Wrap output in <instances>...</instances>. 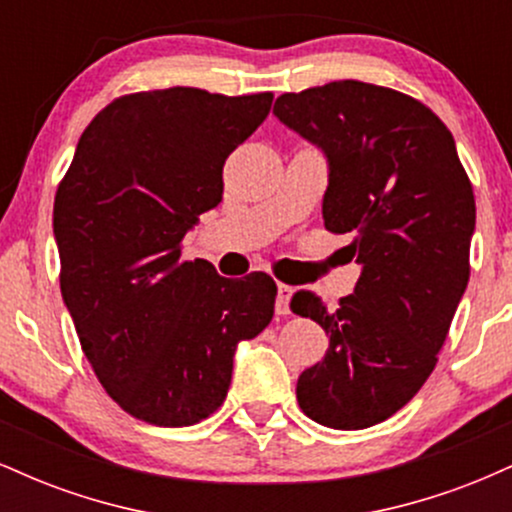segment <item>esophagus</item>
<instances>
[{"label":"esophagus","instance_id":"1","mask_svg":"<svg viewBox=\"0 0 512 512\" xmlns=\"http://www.w3.org/2000/svg\"><path fill=\"white\" fill-rule=\"evenodd\" d=\"M291 296H293V289L286 284H279L276 286V315H289V303H291Z\"/></svg>","mask_w":512,"mask_h":512}]
</instances>
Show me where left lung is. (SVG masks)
Segmentation results:
<instances>
[{"instance_id":"left-lung-1","label":"left lung","mask_w":512,"mask_h":512,"mask_svg":"<svg viewBox=\"0 0 512 512\" xmlns=\"http://www.w3.org/2000/svg\"><path fill=\"white\" fill-rule=\"evenodd\" d=\"M274 115L325 151L322 219L354 236L344 250L363 267L337 310L313 291L293 293V313L330 337L325 358L298 378V404L339 431L375 426L438 363L469 281L472 182L443 120L395 88L332 81L284 93Z\"/></svg>"}]
</instances>
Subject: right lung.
<instances>
[{
	"label": "right lung",
	"mask_w": 512,
	"mask_h": 512,
	"mask_svg": "<svg viewBox=\"0 0 512 512\" xmlns=\"http://www.w3.org/2000/svg\"><path fill=\"white\" fill-rule=\"evenodd\" d=\"M274 93L173 86L115 98L84 129L55 195L60 289L81 349L134 419L178 428L221 407L233 354L272 322L269 274L182 260V238L223 195L228 154Z\"/></svg>",
	"instance_id": "right-lung-1"
}]
</instances>
